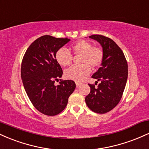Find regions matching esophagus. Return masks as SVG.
Returning a JSON list of instances; mask_svg holds the SVG:
<instances>
[{
  "mask_svg": "<svg viewBox=\"0 0 149 149\" xmlns=\"http://www.w3.org/2000/svg\"><path fill=\"white\" fill-rule=\"evenodd\" d=\"M76 85L77 87H79L80 85H81V83H79V82H76Z\"/></svg>",
  "mask_w": 149,
  "mask_h": 149,
  "instance_id": "34e87169",
  "label": "esophagus"
}]
</instances>
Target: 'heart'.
Masks as SVG:
<instances>
[{"label":"heart","mask_w":149,"mask_h":149,"mask_svg":"<svg viewBox=\"0 0 149 149\" xmlns=\"http://www.w3.org/2000/svg\"><path fill=\"white\" fill-rule=\"evenodd\" d=\"M74 54L81 55L80 66H73L64 71L66 79L82 81L89 76L92 69L100 67L104 59V52L100 47H92V43L84 40H80L71 46ZM55 59L61 66H68L72 62L73 57L69 51L61 47L55 53Z\"/></svg>","instance_id":"obj_1"}]
</instances>
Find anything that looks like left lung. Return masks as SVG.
<instances>
[{
	"instance_id": "obj_1",
	"label": "left lung",
	"mask_w": 149,
	"mask_h": 149,
	"mask_svg": "<svg viewBox=\"0 0 149 149\" xmlns=\"http://www.w3.org/2000/svg\"><path fill=\"white\" fill-rule=\"evenodd\" d=\"M99 42L104 52L102 66L92 78L97 79L95 85L88 84L90 94L85 97L89 109L97 113H106L119 103L127 80V62L122 49L112 39L102 35L89 36Z\"/></svg>"
}]
</instances>
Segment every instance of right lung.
Masks as SVG:
<instances>
[{
	"instance_id": "add662e5",
	"label": "right lung",
	"mask_w": 149,
	"mask_h": 149,
	"mask_svg": "<svg viewBox=\"0 0 149 149\" xmlns=\"http://www.w3.org/2000/svg\"><path fill=\"white\" fill-rule=\"evenodd\" d=\"M69 40L42 36L31 44L22 59L21 77L25 91L33 107L45 115L60 113L76 88L73 80L59 79L63 71L55 59L56 52ZM59 79L60 84L54 85Z\"/></svg>"
}]
</instances>
